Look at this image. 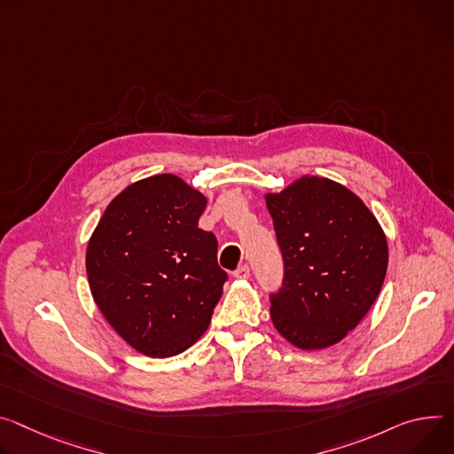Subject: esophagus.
<instances>
[{
	"label": "esophagus",
	"instance_id": "esophagus-1",
	"mask_svg": "<svg viewBox=\"0 0 454 454\" xmlns=\"http://www.w3.org/2000/svg\"><path fill=\"white\" fill-rule=\"evenodd\" d=\"M233 275H235V278H239V280L250 278V268H248V266H240Z\"/></svg>",
	"mask_w": 454,
	"mask_h": 454
}]
</instances>
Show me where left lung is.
Returning a JSON list of instances; mask_svg holds the SVG:
<instances>
[{"instance_id":"obj_1","label":"left lung","mask_w":454,"mask_h":454,"mask_svg":"<svg viewBox=\"0 0 454 454\" xmlns=\"http://www.w3.org/2000/svg\"><path fill=\"white\" fill-rule=\"evenodd\" d=\"M284 257L271 322L292 346L313 351L344 340L377 301L387 271L386 233L344 184L302 176L264 193Z\"/></svg>"}]
</instances>
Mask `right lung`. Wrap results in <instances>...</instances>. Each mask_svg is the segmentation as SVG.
<instances>
[{"mask_svg":"<svg viewBox=\"0 0 454 454\" xmlns=\"http://www.w3.org/2000/svg\"><path fill=\"white\" fill-rule=\"evenodd\" d=\"M206 204L179 176L145 177L108 202L89 239L92 299L114 332L146 356L193 346L223 295L215 235L197 228Z\"/></svg>","mask_w":454,"mask_h":454,"instance_id":"1","label":"right lung"}]
</instances>
